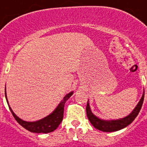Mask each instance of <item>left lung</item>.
<instances>
[{
  "label": "left lung",
  "instance_id": "left-lung-1",
  "mask_svg": "<svg viewBox=\"0 0 147 147\" xmlns=\"http://www.w3.org/2000/svg\"><path fill=\"white\" fill-rule=\"evenodd\" d=\"M144 92L142 95V98H140V101L138 102V105L135 107V108L133 110L131 113L128 116H125L124 118L119 119L116 120H103L94 116L92 113V110L90 109L89 104L87 103L86 106V114L88 116V119L91 124L94 126V128L101 131L105 132H112L116 131L121 130L122 128H125L128 125H130L134 119L136 118L137 116L140 112V109L142 107V104L144 102Z\"/></svg>",
  "mask_w": 147,
  "mask_h": 147
}]
</instances>
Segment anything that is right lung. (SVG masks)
<instances>
[{
	"label": "right lung",
	"mask_w": 147,
	"mask_h": 147,
	"mask_svg": "<svg viewBox=\"0 0 147 147\" xmlns=\"http://www.w3.org/2000/svg\"><path fill=\"white\" fill-rule=\"evenodd\" d=\"M73 92L68 93L66 94L63 100L61 101L60 104L58 105L56 108L55 109L51 114L49 116H46L45 118L42 119L38 121H35V122H26L24 121L22 119L19 118L16 115L13 113L11 107H9L8 100H7V93H6V89H5V96L6 99H7V102L8 104L9 108L12 114H13V117L15 118L17 122L19 125H21L23 128H25V129H27L29 131L33 132V133H49L56 129L60 123L61 122L63 119V116H64V107H65V102L67 100H68L70 97L73 94Z\"/></svg>",
	"instance_id": "add662e5"
}]
</instances>
